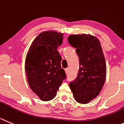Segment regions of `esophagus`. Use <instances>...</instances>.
I'll use <instances>...</instances> for the list:
<instances>
[{
    "label": "esophagus",
    "instance_id": "obj_1",
    "mask_svg": "<svg viewBox=\"0 0 124 124\" xmlns=\"http://www.w3.org/2000/svg\"><path fill=\"white\" fill-rule=\"evenodd\" d=\"M65 71L66 74L69 73V68H67V69H65Z\"/></svg>",
    "mask_w": 124,
    "mask_h": 124
}]
</instances>
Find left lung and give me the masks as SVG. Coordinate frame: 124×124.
<instances>
[{"label": "left lung", "mask_w": 124, "mask_h": 124, "mask_svg": "<svg viewBox=\"0 0 124 124\" xmlns=\"http://www.w3.org/2000/svg\"><path fill=\"white\" fill-rule=\"evenodd\" d=\"M68 41L76 48L79 61L77 77L69 85L75 100L86 104L100 93L106 79V62L102 48L97 38L90 34L71 35Z\"/></svg>", "instance_id": "obj_1"}]
</instances>
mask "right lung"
Wrapping results in <instances>:
<instances>
[{"label": "right lung", "mask_w": 124, "mask_h": 124, "mask_svg": "<svg viewBox=\"0 0 124 124\" xmlns=\"http://www.w3.org/2000/svg\"><path fill=\"white\" fill-rule=\"evenodd\" d=\"M63 34L55 31L40 33L32 42L25 62L29 85L43 101H49L66 79L61 69L62 57L57 51L63 41Z\"/></svg>", "instance_id": "1"}]
</instances>
